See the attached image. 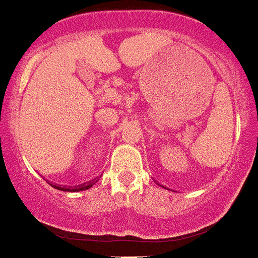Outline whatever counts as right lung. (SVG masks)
<instances>
[{"label": "right lung", "mask_w": 258, "mask_h": 258, "mask_svg": "<svg viewBox=\"0 0 258 258\" xmlns=\"http://www.w3.org/2000/svg\"><path fill=\"white\" fill-rule=\"evenodd\" d=\"M99 180V178H95L93 180H89V182L84 183V184H80V186H74V187H66V186H57V184H52V183H50V186H52L54 188H56V190H60V191H83V190H88V188H91V187L95 184L96 182Z\"/></svg>", "instance_id": "right-lung-1"}]
</instances>
